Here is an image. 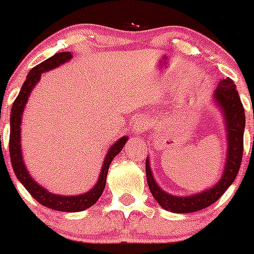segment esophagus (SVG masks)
<instances>
[{
  "instance_id": "34e87169",
  "label": "esophagus",
  "mask_w": 254,
  "mask_h": 254,
  "mask_svg": "<svg viewBox=\"0 0 254 254\" xmlns=\"http://www.w3.org/2000/svg\"><path fill=\"white\" fill-rule=\"evenodd\" d=\"M132 129H134L135 134H142L146 130L150 129V122L146 118H140V119H136V122L134 123Z\"/></svg>"
}]
</instances>
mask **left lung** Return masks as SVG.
<instances>
[{
  "instance_id": "8db88e82",
  "label": "left lung",
  "mask_w": 254,
  "mask_h": 254,
  "mask_svg": "<svg viewBox=\"0 0 254 254\" xmlns=\"http://www.w3.org/2000/svg\"><path fill=\"white\" fill-rule=\"evenodd\" d=\"M214 99L224 113L227 130V158L221 179L212 188L190 196L171 195L157 186L151 172L150 162L146 160V178L151 194L163 209L171 212L186 214V212L199 211L210 206L217 199H220L226 189L234 183L240 170L243 153L246 115L236 86L231 78L221 79L217 83V87L214 91Z\"/></svg>"
}]
</instances>
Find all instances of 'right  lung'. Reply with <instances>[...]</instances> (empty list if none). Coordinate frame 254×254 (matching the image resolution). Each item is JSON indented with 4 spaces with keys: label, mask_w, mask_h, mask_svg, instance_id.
<instances>
[{
    "label": "right lung",
    "mask_w": 254,
    "mask_h": 254,
    "mask_svg": "<svg viewBox=\"0 0 254 254\" xmlns=\"http://www.w3.org/2000/svg\"><path fill=\"white\" fill-rule=\"evenodd\" d=\"M71 58H72V55H71L70 51L58 53L29 71L27 79L23 83L19 94H18L13 106H12L11 132H9V155H11V163L14 173H16V177L19 179L20 183L29 191L30 195L35 200L39 201L42 205L47 206L49 209L66 212L82 211V210H86L87 207H91L98 200L99 196L103 193L104 187H106L107 173H108L109 165L112 163L113 158L122 151V148L124 147V145L127 141V137L123 136L109 148L106 155V160H104L103 166H102V171L101 175H99L98 182H97V184L91 190L84 194L72 196H64L58 195V194H53L50 191H48L45 188H43L42 186H39L30 177L29 173H28L27 167H25L24 161H23L22 157V150H20V124H22L23 111H24V107L27 104L28 98H29L30 92L34 88L35 84L39 82L40 77H42V73L63 65L66 61L70 60Z\"/></svg>",
    "instance_id": "add662e5"
}]
</instances>
